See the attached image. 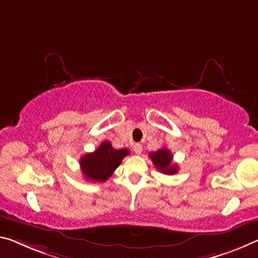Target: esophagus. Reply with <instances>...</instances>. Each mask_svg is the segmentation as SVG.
Returning <instances> with one entry per match:
<instances>
[{
    "mask_svg": "<svg viewBox=\"0 0 258 258\" xmlns=\"http://www.w3.org/2000/svg\"><path fill=\"white\" fill-rule=\"evenodd\" d=\"M133 149H134V153L140 155L142 153V150H144V147H142L141 144H136L133 147Z\"/></svg>",
    "mask_w": 258,
    "mask_h": 258,
    "instance_id": "34e87169",
    "label": "esophagus"
}]
</instances>
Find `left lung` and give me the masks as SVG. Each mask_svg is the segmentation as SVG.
Instances as JSON below:
<instances>
[{"label": "left lung", "instance_id": "left-lung-1", "mask_svg": "<svg viewBox=\"0 0 258 258\" xmlns=\"http://www.w3.org/2000/svg\"><path fill=\"white\" fill-rule=\"evenodd\" d=\"M149 157L158 171L164 174H174L178 172V165L172 164V154L166 148H162L149 154Z\"/></svg>", "mask_w": 258, "mask_h": 258}]
</instances>
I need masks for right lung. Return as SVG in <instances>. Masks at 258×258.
I'll return each mask as SVG.
<instances>
[{
  "label": "right lung",
  "mask_w": 258,
  "mask_h": 258,
  "mask_svg": "<svg viewBox=\"0 0 258 258\" xmlns=\"http://www.w3.org/2000/svg\"><path fill=\"white\" fill-rule=\"evenodd\" d=\"M127 155H130L128 149H114L109 141H104L94 153L81 157L80 169L87 180L103 182L111 177L122 158Z\"/></svg>",
  "instance_id": "add662e5"
}]
</instances>
